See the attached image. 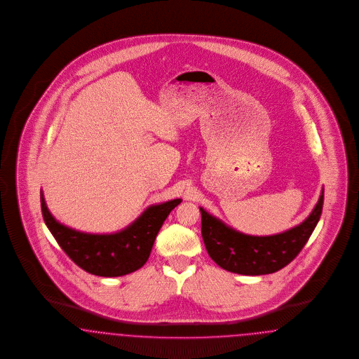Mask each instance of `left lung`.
I'll return each instance as SVG.
<instances>
[{"label":"left lung","mask_w":359,"mask_h":359,"mask_svg":"<svg viewBox=\"0 0 359 359\" xmlns=\"http://www.w3.org/2000/svg\"><path fill=\"white\" fill-rule=\"evenodd\" d=\"M323 208V191L310 216L294 229L273 236H250L201 212V236L216 264L230 273L264 275L283 269L297 258L316 227Z\"/></svg>","instance_id":"1"}]
</instances>
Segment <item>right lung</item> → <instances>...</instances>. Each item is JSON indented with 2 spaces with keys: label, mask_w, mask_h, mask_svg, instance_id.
<instances>
[{
  "label": "right lung",
  "mask_w": 359,
  "mask_h": 359,
  "mask_svg": "<svg viewBox=\"0 0 359 359\" xmlns=\"http://www.w3.org/2000/svg\"><path fill=\"white\" fill-rule=\"evenodd\" d=\"M180 199L152 205L128 229L111 235H92L68 229L50 215L43 194L41 211L46 227L73 262L97 276H121L143 267L164 220Z\"/></svg>",
  "instance_id": "add662e5"
}]
</instances>
